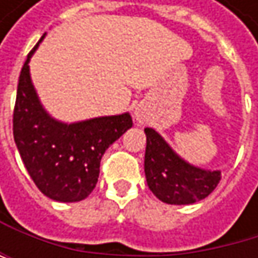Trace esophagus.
<instances>
[{"instance_id":"34e87169","label":"esophagus","mask_w":258,"mask_h":258,"mask_svg":"<svg viewBox=\"0 0 258 258\" xmlns=\"http://www.w3.org/2000/svg\"><path fill=\"white\" fill-rule=\"evenodd\" d=\"M134 119H136L139 124H145V122L148 121V112H146V109H145L142 104H139V106L134 109Z\"/></svg>"}]
</instances>
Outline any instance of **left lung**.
Segmentation results:
<instances>
[{"instance_id":"obj_1","label":"left lung","mask_w":258,"mask_h":258,"mask_svg":"<svg viewBox=\"0 0 258 258\" xmlns=\"http://www.w3.org/2000/svg\"><path fill=\"white\" fill-rule=\"evenodd\" d=\"M145 176L149 189L167 205H192L220 183L221 172L185 161L154 128H145Z\"/></svg>"}]
</instances>
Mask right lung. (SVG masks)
I'll use <instances>...</instances> for the list:
<instances>
[{
  "label": "right lung",
  "mask_w": 258,
  "mask_h": 258,
  "mask_svg": "<svg viewBox=\"0 0 258 258\" xmlns=\"http://www.w3.org/2000/svg\"><path fill=\"white\" fill-rule=\"evenodd\" d=\"M44 35L29 52L19 76L15 143L29 176L44 196L62 203L80 202L97 185L106 149L133 127V119L128 112L72 124L53 118L43 107L29 73V61Z\"/></svg>",
  "instance_id": "1"
}]
</instances>
